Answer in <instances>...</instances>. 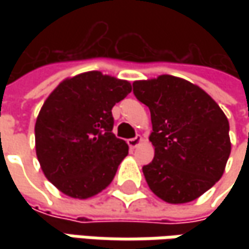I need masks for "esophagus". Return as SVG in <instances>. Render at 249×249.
<instances>
[{
	"mask_svg": "<svg viewBox=\"0 0 249 249\" xmlns=\"http://www.w3.org/2000/svg\"><path fill=\"white\" fill-rule=\"evenodd\" d=\"M141 142H142V137H141V136H136L134 139L127 140V144H129L130 149L137 148V147H139Z\"/></svg>",
	"mask_w": 249,
	"mask_h": 249,
	"instance_id": "obj_1",
	"label": "esophagus"
}]
</instances>
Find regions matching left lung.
Masks as SVG:
<instances>
[{"label":"left lung","instance_id":"obj_1","mask_svg":"<svg viewBox=\"0 0 249 249\" xmlns=\"http://www.w3.org/2000/svg\"><path fill=\"white\" fill-rule=\"evenodd\" d=\"M133 92L151 112L155 157L142 167L147 184L167 204L194 201L220 180L230 157L225 112L201 87L170 74L136 80Z\"/></svg>","mask_w":249,"mask_h":249}]
</instances>
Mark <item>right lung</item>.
Wrapping results in <instances>:
<instances>
[{
	"label": "right lung",
	"instance_id": "1",
	"mask_svg": "<svg viewBox=\"0 0 249 249\" xmlns=\"http://www.w3.org/2000/svg\"><path fill=\"white\" fill-rule=\"evenodd\" d=\"M131 84L98 71L59 83L44 101L34 126L44 176L65 196L87 199L109 186L129 145L112 133V108Z\"/></svg>",
	"mask_w": 249,
	"mask_h": 249
}]
</instances>
